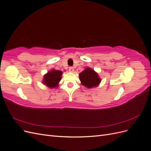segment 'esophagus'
Masks as SVG:
<instances>
[{"label": "esophagus", "instance_id": "esophagus-1", "mask_svg": "<svg viewBox=\"0 0 151 151\" xmlns=\"http://www.w3.org/2000/svg\"><path fill=\"white\" fill-rule=\"evenodd\" d=\"M68 70H69V72H73L74 71V68L72 67H69V68H68Z\"/></svg>", "mask_w": 151, "mask_h": 151}]
</instances>
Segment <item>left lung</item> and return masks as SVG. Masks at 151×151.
Masks as SVG:
<instances>
[{
  "instance_id": "left-lung-1",
  "label": "left lung",
  "mask_w": 151,
  "mask_h": 151,
  "mask_svg": "<svg viewBox=\"0 0 151 151\" xmlns=\"http://www.w3.org/2000/svg\"><path fill=\"white\" fill-rule=\"evenodd\" d=\"M79 79L81 84L89 89L98 86L101 82L98 73L89 67L86 68L84 70L80 73Z\"/></svg>"
}]
</instances>
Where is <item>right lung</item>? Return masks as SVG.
<instances>
[{
	"mask_svg": "<svg viewBox=\"0 0 151 151\" xmlns=\"http://www.w3.org/2000/svg\"><path fill=\"white\" fill-rule=\"evenodd\" d=\"M63 72L60 70H56L52 69L51 71L48 72L43 76V83L48 86V88H53L58 86V83L62 79Z\"/></svg>",
	"mask_w": 151,
	"mask_h": 151,
	"instance_id": "obj_1",
	"label": "right lung"
}]
</instances>
